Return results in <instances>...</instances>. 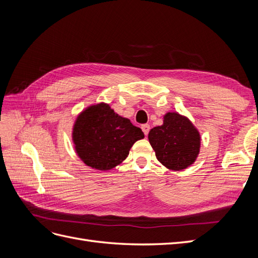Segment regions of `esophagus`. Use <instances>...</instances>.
<instances>
[{
  "label": "esophagus",
  "mask_w": 258,
  "mask_h": 258,
  "mask_svg": "<svg viewBox=\"0 0 258 258\" xmlns=\"http://www.w3.org/2000/svg\"><path fill=\"white\" fill-rule=\"evenodd\" d=\"M142 131L144 132V135L145 136H147L148 135V132H150V129H151V127H150V124L148 123H144V124H142Z\"/></svg>",
  "instance_id": "1"
}]
</instances>
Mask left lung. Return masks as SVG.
<instances>
[{"label": "left lung", "mask_w": 258, "mask_h": 258, "mask_svg": "<svg viewBox=\"0 0 258 258\" xmlns=\"http://www.w3.org/2000/svg\"><path fill=\"white\" fill-rule=\"evenodd\" d=\"M156 157L170 170L181 171L196 161L200 151L199 131L187 117L176 112L163 116L161 126L148 134Z\"/></svg>", "instance_id": "obj_1"}]
</instances>
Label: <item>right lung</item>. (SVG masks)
I'll use <instances>...</instances> for the list:
<instances>
[{"mask_svg": "<svg viewBox=\"0 0 258 258\" xmlns=\"http://www.w3.org/2000/svg\"><path fill=\"white\" fill-rule=\"evenodd\" d=\"M143 138L141 129L106 103L84 110L77 116L72 132L77 156L85 165L101 171L118 166L128 157L132 145Z\"/></svg>", "mask_w": 258, "mask_h": 258, "instance_id": "obj_1", "label": "right lung"}]
</instances>
